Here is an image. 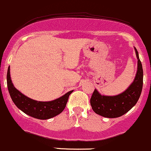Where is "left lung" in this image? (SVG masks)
Returning a JSON list of instances; mask_svg holds the SVG:
<instances>
[{
  "instance_id": "1",
  "label": "left lung",
  "mask_w": 151,
  "mask_h": 151,
  "mask_svg": "<svg viewBox=\"0 0 151 151\" xmlns=\"http://www.w3.org/2000/svg\"><path fill=\"white\" fill-rule=\"evenodd\" d=\"M137 59V69L133 82L121 94L115 96L102 95L94 89L90 99L92 110L97 114L105 118H118L123 116L136 105L140 97L143 84V70L139 54L134 47Z\"/></svg>"
}]
</instances>
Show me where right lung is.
I'll return each instance as SVG.
<instances>
[{"mask_svg":"<svg viewBox=\"0 0 151 151\" xmlns=\"http://www.w3.org/2000/svg\"><path fill=\"white\" fill-rule=\"evenodd\" d=\"M7 86L11 98L19 109L31 117L41 120L52 119L60 114L66 106L70 94L73 91H68L62 97L49 102L32 99L20 92L14 86L11 78L10 67L7 72Z\"/></svg>","mask_w":151,"mask_h":151,"instance_id":"right-lung-1","label":"right lung"}]
</instances>
